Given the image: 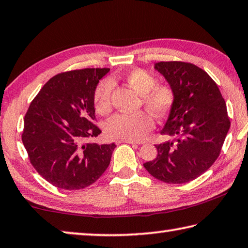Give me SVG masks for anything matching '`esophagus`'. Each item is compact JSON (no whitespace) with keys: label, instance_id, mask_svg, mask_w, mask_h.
<instances>
[{"label":"esophagus","instance_id":"obj_1","mask_svg":"<svg viewBox=\"0 0 248 248\" xmlns=\"http://www.w3.org/2000/svg\"><path fill=\"white\" fill-rule=\"evenodd\" d=\"M116 143H117V144H120V143H129V144H140V142H137V141H133V140H124V139H117V140H116Z\"/></svg>","mask_w":248,"mask_h":248}]
</instances>
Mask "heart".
I'll return each mask as SVG.
<instances>
[{
	"label": "heart",
	"instance_id": "obj_1",
	"mask_svg": "<svg viewBox=\"0 0 248 248\" xmlns=\"http://www.w3.org/2000/svg\"><path fill=\"white\" fill-rule=\"evenodd\" d=\"M121 79L139 93L140 106H144L153 117L162 119L171 111L175 101V92L170 82H156L155 75L143 68L129 70L121 76ZM115 80L116 77L101 80L93 92V106L100 115L110 112L112 108V82ZM148 113L139 110L132 113H116L106 124V132L111 138L142 140L155 128V121Z\"/></svg>",
	"mask_w": 248,
	"mask_h": 248
}]
</instances>
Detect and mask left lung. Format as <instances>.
Instances as JSON below:
<instances>
[{
    "label": "left lung",
    "instance_id": "8db88e82",
    "mask_svg": "<svg viewBox=\"0 0 248 248\" xmlns=\"http://www.w3.org/2000/svg\"><path fill=\"white\" fill-rule=\"evenodd\" d=\"M155 68L174 88V105L161 133L175 140L155 144L158 155L143 167L162 182H190L221 153L231 127L225 100L210 75L192 62H159Z\"/></svg>",
    "mask_w": 248,
    "mask_h": 248
}]
</instances>
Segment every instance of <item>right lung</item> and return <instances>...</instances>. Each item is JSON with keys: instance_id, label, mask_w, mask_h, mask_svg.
<instances>
[{"instance_id": "obj_1", "label": "right lung", "mask_w": 248, "mask_h": 248, "mask_svg": "<svg viewBox=\"0 0 248 248\" xmlns=\"http://www.w3.org/2000/svg\"><path fill=\"white\" fill-rule=\"evenodd\" d=\"M109 68H82L55 75L43 86L24 117L23 144L38 174L64 190L85 188L103 175L115 143L88 139L95 124L93 92Z\"/></svg>"}]
</instances>
